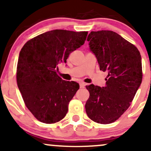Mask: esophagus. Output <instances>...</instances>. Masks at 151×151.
<instances>
[{
    "label": "esophagus",
    "instance_id": "1",
    "mask_svg": "<svg viewBox=\"0 0 151 151\" xmlns=\"http://www.w3.org/2000/svg\"><path fill=\"white\" fill-rule=\"evenodd\" d=\"M79 85H80V88H84L86 86V83H80Z\"/></svg>",
    "mask_w": 151,
    "mask_h": 151
}]
</instances>
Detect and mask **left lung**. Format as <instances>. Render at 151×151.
<instances>
[{
	"label": "left lung",
	"mask_w": 151,
	"mask_h": 151,
	"mask_svg": "<svg viewBox=\"0 0 151 151\" xmlns=\"http://www.w3.org/2000/svg\"><path fill=\"white\" fill-rule=\"evenodd\" d=\"M87 41L100 70L108 75L105 86H86L90 93L86 111L92 121L109 124L128 109L142 83V57L134 45L111 30L91 32Z\"/></svg>",
	"instance_id": "left-lung-1"
}]
</instances>
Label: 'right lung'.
Masks as SVG:
<instances>
[{
	"label": "right lung",
	"instance_id": "obj_1",
	"mask_svg": "<svg viewBox=\"0 0 151 151\" xmlns=\"http://www.w3.org/2000/svg\"><path fill=\"white\" fill-rule=\"evenodd\" d=\"M88 32L53 30L28 41L19 53L17 81L25 104L38 121L51 124L62 120L79 88L75 81L57 74L58 64L83 45Z\"/></svg>",
	"mask_w": 151,
	"mask_h": 151
}]
</instances>
